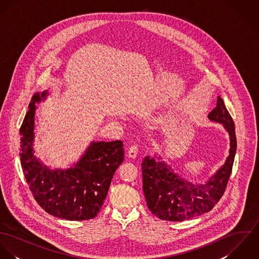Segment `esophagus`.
<instances>
[{"label":"esophagus","instance_id":"34e87169","mask_svg":"<svg viewBox=\"0 0 259 259\" xmlns=\"http://www.w3.org/2000/svg\"><path fill=\"white\" fill-rule=\"evenodd\" d=\"M138 151H139V149H138V146L133 145L131 148H128V151H127V155H128V157H132V158L137 157Z\"/></svg>","mask_w":259,"mask_h":259}]
</instances>
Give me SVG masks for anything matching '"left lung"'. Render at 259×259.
<instances>
[{
  "label": "left lung",
  "mask_w": 259,
  "mask_h": 259,
  "mask_svg": "<svg viewBox=\"0 0 259 259\" xmlns=\"http://www.w3.org/2000/svg\"><path fill=\"white\" fill-rule=\"evenodd\" d=\"M208 118L224 126L230 138V149L224 164L205 184L186 182L164 161H156L154 157L148 155L143 160V189L147 204L151 213L160 220L184 222L208 212L225 191L234 161L236 136L232 117L221 97Z\"/></svg>",
  "instance_id": "left-lung-1"
}]
</instances>
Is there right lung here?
Here are the masks:
<instances>
[{
	"instance_id": "right-lung-1",
	"label": "right lung",
	"mask_w": 259,
	"mask_h": 259,
	"mask_svg": "<svg viewBox=\"0 0 259 259\" xmlns=\"http://www.w3.org/2000/svg\"><path fill=\"white\" fill-rule=\"evenodd\" d=\"M48 96H33L20 128V157L25 179L39 206L49 214L67 221H87L101 210L112 177L123 161V144L93 142L74 166L51 169L34 154L36 104Z\"/></svg>"
}]
</instances>
